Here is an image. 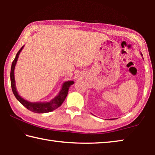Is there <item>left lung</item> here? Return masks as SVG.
Here are the masks:
<instances>
[{
	"label": "left lung",
	"instance_id": "obj_1",
	"mask_svg": "<svg viewBox=\"0 0 155 155\" xmlns=\"http://www.w3.org/2000/svg\"><path fill=\"white\" fill-rule=\"evenodd\" d=\"M141 55H142V54H141Z\"/></svg>",
	"mask_w": 155,
	"mask_h": 155
}]
</instances>
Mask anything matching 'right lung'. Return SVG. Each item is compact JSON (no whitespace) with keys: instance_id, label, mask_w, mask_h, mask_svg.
Returning <instances> with one entry per match:
<instances>
[{"instance_id":"add662e5","label":"right lung","mask_w":155,"mask_h":155,"mask_svg":"<svg viewBox=\"0 0 155 155\" xmlns=\"http://www.w3.org/2000/svg\"><path fill=\"white\" fill-rule=\"evenodd\" d=\"M24 48V46H23L22 48H21L19 51L16 54V56H15L14 61L12 62V68H11V73H10V78H11V86L12 89L13 91V93H14V96L15 98L18 100L20 103L22 104L23 106L25 107L27 109L30 110L31 111L37 113V114H44V113H48L52 111L53 110L56 109L58 108L64 103L65 101V98L68 95V90H69V88L70 86L74 84V81H66L64 83V85L62 86V88L61 91H59L56 97H54V98L51 100V101L49 102H46V103H31V102H28L26 101L24 98H22L19 94H18V91L16 90V87H15V78H14V69L15 64H16L18 57H19V54L20 53L21 51H22V48Z\"/></svg>"}]
</instances>
